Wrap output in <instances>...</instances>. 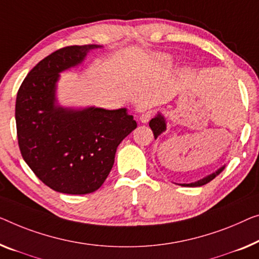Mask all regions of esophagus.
I'll return each instance as SVG.
<instances>
[{
  "mask_svg": "<svg viewBox=\"0 0 259 259\" xmlns=\"http://www.w3.org/2000/svg\"><path fill=\"white\" fill-rule=\"evenodd\" d=\"M151 116H152L151 111H145V113H143L140 116V121L142 123H148L150 121V118H151Z\"/></svg>",
  "mask_w": 259,
  "mask_h": 259,
  "instance_id": "esophagus-1",
  "label": "esophagus"
}]
</instances>
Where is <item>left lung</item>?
<instances>
[{"label":"left lung","mask_w":259,"mask_h":259,"mask_svg":"<svg viewBox=\"0 0 259 259\" xmlns=\"http://www.w3.org/2000/svg\"><path fill=\"white\" fill-rule=\"evenodd\" d=\"M150 128H151L152 133L154 135V140H157L158 137L160 136L161 134L165 133L166 131V119H165L164 115L160 113V111H158L156 116H154L151 121H150L149 123ZM226 165H223V166H221L220 168L216 169L215 172L210 173V175H208L204 177V178L200 179L198 181H194V183H191V184H178L180 185V186H184V187H200L202 186V185H206L207 183H209V181L213 180L215 177H218L220 173H221L223 169H225Z\"/></svg>","instance_id":"1"}]
</instances>
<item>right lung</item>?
<instances>
[{"instance_id":"1","label":"right lung","mask_w":259,"mask_h":259,"mask_svg":"<svg viewBox=\"0 0 259 259\" xmlns=\"http://www.w3.org/2000/svg\"><path fill=\"white\" fill-rule=\"evenodd\" d=\"M102 45H74L40 60L19 87L15 118L23 159L53 191L88 194L99 190L111 171L117 146L137 128L126 108L60 106V73L83 63Z\"/></svg>"}]
</instances>
